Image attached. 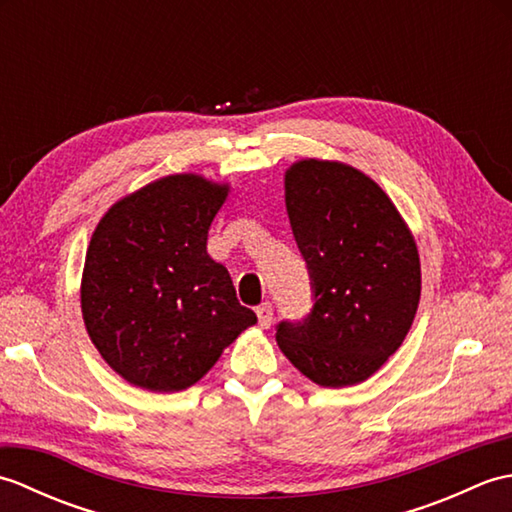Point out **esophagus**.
Returning <instances> with one entry per match:
<instances>
[{
    "instance_id": "obj_1",
    "label": "esophagus",
    "mask_w": 512,
    "mask_h": 512,
    "mask_svg": "<svg viewBox=\"0 0 512 512\" xmlns=\"http://www.w3.org/2000/svg\"><path fill=\"white\" fill-rule=\"evenodd\" d=\"M257 319L262 328H270V323H273V306H270V303H262V306L257 308Z\"/></svg>"
}]
</instances>
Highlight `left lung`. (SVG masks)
I'll return each instance as SVG.
<instances>
[{"instance_id": "obj_1", "label": "left lung", "mask_w": 512, "mask_h": 512, "mask_svg": "<svg viewBox=\"0 0 512 512\" xmlns=\"http://www.w3.org/2000/svg\"><path fill=\"white\" fill-rule=\"evenodd\" d=\"M284 187L314 308L306 321L279 323L277 345L312 383L358 385L387 363L416 317V239L389 195L345 162H292Z\"/></svg>"}]
</instances>
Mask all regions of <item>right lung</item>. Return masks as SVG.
I'll use <instances>...</instances> for the list:
<instances>
[{
    "instance_id": "right-lung-1",
    "label": "right lung",
    "mask_w": 512,
    "mask_h": 512,
    "mask_svg": "<svg viewBox=\"0 0 512 512\" xmlns=\"http://www.w3.org/2000/svg\"><path fill=\"white\" fill-rule=\"evenodd\" d=\"M231 184L173 173L114 202L96 224L81 312L103 361L129 385L173 394L257 323L206 237Z\"/></svg>"
}]
</instances>
